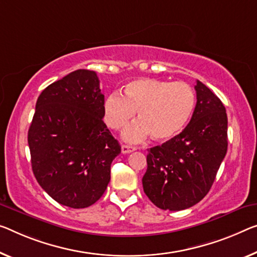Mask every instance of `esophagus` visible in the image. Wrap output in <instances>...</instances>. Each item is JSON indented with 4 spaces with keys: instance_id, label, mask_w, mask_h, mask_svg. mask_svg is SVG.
Segmentation results:
<instances>
[{
    "instance_id": "1",
    "label": "esophagus",
    "mask_w": 257,
    "mask_h": 257,
    "mask_svg": "<svg viewBox=\"0 0 257 257\" xmlns=\"http://www.w3.org/2000/svg\"><path fill=\"white\" fill-rule=\"evenodd\" d=\"M133 151H136V147H133V146H128V145L121 146V153H123V154L131 153Z\"/></svg>"
}]
</instances>
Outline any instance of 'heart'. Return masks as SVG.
I'll list each match as a JSON object with an SVG mask.
<instances>
[{
  "label": "heart",
  "instance_id": "1",
  "mask_svg": "<svg viewBox=\"0 0 257 257\" xmlns=\"http://www.w3.org/2000/svg\"><path fill=\"white\" fill-rule=\"evenodd\" d=\"M195 108L194 90L186 82L142 78L130 81L124 96L113 92L104 102V119L109 127L120 130L136 116L123 137L140 142L149 134L156 141H169L183 132Z\"/></svg>",
  "mask_w": 257,
  "mask_h": 257
}]
</instances>
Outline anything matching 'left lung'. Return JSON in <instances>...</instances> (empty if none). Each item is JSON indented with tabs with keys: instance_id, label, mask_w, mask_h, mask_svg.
Segmentation results:
<instances>
[{
	"instance_id": "8db88e82",
	"label": "left lung",
	"mask_w": 257,
	"mask_h": 257,
	"mask_svg": "<svg viewBox=\"0 0 257 257\" xmlns=\"http://www.w3.org/2000/svg\"><path fill=\"white\" fill-rule=\"evenodd\" d=\"M196 105L179 136L148 151L142 186L163 210H184L207 195L227 151V116L222 101L200 80Z\"/></svg>"
}]
</instances>
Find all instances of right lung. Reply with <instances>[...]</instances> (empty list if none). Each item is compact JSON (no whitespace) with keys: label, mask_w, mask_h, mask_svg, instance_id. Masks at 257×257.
<instances>
[{"label":"right lung","mask_w":257,"mask_h":257,"mask_svg":"<svg viewBox=\"0 0 257 257\" xmlns=\"http://www.w3.org/2000/svg\"><path fill=\"white\" fill-rule=\"evenodd\" d=\"M103 106L96 72L84 69L50 84L38 97L27 136L32 170L63 206L87 208L108 186L120 146L102 119Z\"/></svg>","instance_id":"1"}]
</instances>
